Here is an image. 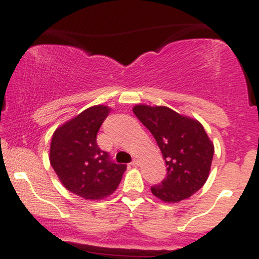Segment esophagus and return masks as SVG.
<instances>
[{
    "mask_svg": "<svg viewBox=\"0 0 259 259\" xmlns=\"http://www.w3.org/2000/svg\"><path fill=\"white\" fill-rule=\"evenodd\" d=\"M139 163H140V162H139L138 158H134L133 162H132V165H133V167H138Z\"/></svg>",
    "mask_w": 259,
    "mask_h": 259,
    "instance_id": "obj_1",
    "label": "esophagus"
}]
</instances>
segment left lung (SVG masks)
<instances>
[{
	"label": "left lung",
	"instance_id": "obj_1",
	"mask_svg": "<svg viewBox=\"0 0 259 259\" xmlns=\"http://www.w3.org/2000/svg\"><path fill=\"white\" fill-rule=\"evenodd\" d=\"M133 111L156 139L167 165V177L151 187L152 194L174 203L197 192L208 179L214 154L202 124L164 106L138 105Z\"/></svg>",
	"mask_w": 259,
	"mask_h": 259
}]
</instances>
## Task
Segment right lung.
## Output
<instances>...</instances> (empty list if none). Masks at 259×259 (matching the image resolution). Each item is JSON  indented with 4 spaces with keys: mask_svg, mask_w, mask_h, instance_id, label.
<instances>
[{
    "mask_svg": "<svg viewBox=\"0 0 259 259\" xmlns=\"http://www.w3.org/2000/svg\"><path fill=\"white\" fill-rule=\"evenodd\" d=\"M107 106H94L57 127L50 147V162L67 190L86 200H101L115 191L125 164H118L97 145Z\"/></svg>",
    "mask_w": 259,
    "mask_h": 259,
    "instance_id": "right-lung-1",
    "label": "right lung"
}]
</instances>
